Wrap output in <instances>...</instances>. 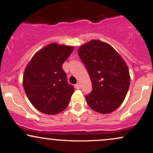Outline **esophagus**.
Here are the masks:
<instances>
[{
  "label": "esophagus",
  "instance_id": "34e87169",
  "mask_svg": "<svg viewBox=\"0 0 153 153\" xmlns=\"http://www.w3.org/2000/svg\"><path fill=\"white\" fill-rule=\"evenodd\" d=\"M75 88H76L77 89H80V83H77L76 85H75Z\"/></svg>",
  "mask_w": 153,
  "mask_h": 153
}]
</instances>
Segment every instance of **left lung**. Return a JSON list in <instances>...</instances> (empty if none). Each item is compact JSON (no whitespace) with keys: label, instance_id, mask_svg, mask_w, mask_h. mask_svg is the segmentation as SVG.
I'll list each match as a JSON object with an SVG mask.
<instances>
[{"label":"left lung","instance_id":"8db88e82","mask_svg":"<svg viewBox=\"0 0 153 153\" xmlns=\"http://www.w3.org/2000/svg\"><path fill=\"white\" fill-rule=\"evenodd\" d=\"M78 53L90 76L93 91L85 96L88 106L106 114L122 104L130 83L128 67L110 45L91 40L78 49Z\"/></svg>","mask_w":153,"mask_h":153}]
</instances>
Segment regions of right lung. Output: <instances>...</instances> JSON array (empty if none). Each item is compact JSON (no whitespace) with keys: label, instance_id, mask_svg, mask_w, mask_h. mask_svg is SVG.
Here are the masks:
<instances>
[{"label":"right lung","instance_id":"1","mask_svg":"<svg viewBox=\"0 0 153 153\" xmlns=\"http://www.w3.org/2000/svg\"><path fill=\"white\" fill-rule=\"evenodd\" d=\"M74 47L51 43L33 56L26 65L23 85L28 99L36 109L54 115L68 106L75 89L67 81L62 64Z\"/></svg>","mask_w":153,"mask_h":153}]
</instances>
